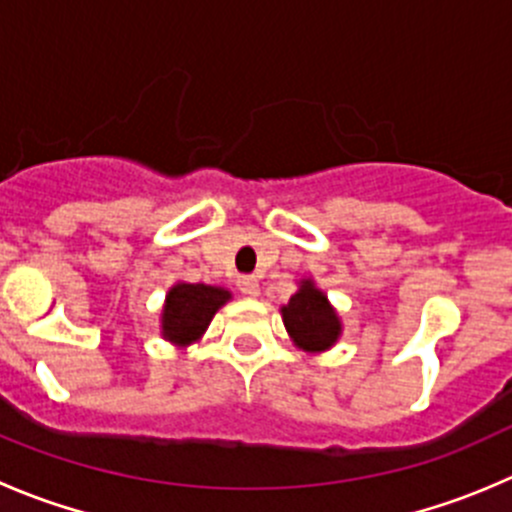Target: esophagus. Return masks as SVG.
<instances>
[{"label":"esophagus","mask_w":512,"mask_h":512,"mask_svg":"<svg viewBox=\"0 0 512 512\" xmlns=\"http://www.w3.org/2000/svg\"><path fill=\"white\" fill-rule=\"evenodd\" d=\"M237 290L245 297H257L260 295V282H257L255 277H240V280H237Z\"/></svg>","instance_id":"1"}]
</instances>
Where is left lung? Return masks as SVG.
Returning <instances> with one entry per match:
<instances>
[{"label":"left lung","mask_w":512,"mask_h":512,"mask_svg":"<svg viewBox=\"0 0 512 512\" xmlns=\"http://www.w3.org/2000/svg\"><path fill=\"white\" fill-rule=\"evenodd\" d=\"M282 322L292 342L305 352H322L340 337L342 325L327 295L312 280H300V290L282 305Z\"/></svg>","instance_id":"left-lung-1"}]
</instances>
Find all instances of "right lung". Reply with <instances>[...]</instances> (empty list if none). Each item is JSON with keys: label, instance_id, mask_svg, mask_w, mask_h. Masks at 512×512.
I'll use <instances>...</instances> for the list:
<instances>
[{"label": "right lung", "instance_id": "right-lung-1", "mask_svg": "<svg viewBox=\"0 0 512 512\" xmlns=\"http://www.w3.org/2000/svg\"><path fill=\"white\" fill-rule=\"evenodd\" d=\"M230 290L202 282H177L162 307V337L172 345H192L205 335L215 312L230 300Z\"/></svg>", "mask_w": 512, "mask_h": 512}]
</instances>
